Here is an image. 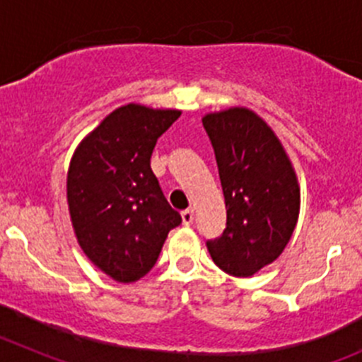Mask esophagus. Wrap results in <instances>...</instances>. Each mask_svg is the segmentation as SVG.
Here are the masks:
<instances>
[{"label":"esophagus","instance_id":"1","mask_svg":"<svg viewBox=\"0 0 362 362\" xmlns=\"http://www.w3.org/2000/svg\"><path fill=\"white\" fill-rule=\"evenodd\" d=\"M180 217H182V224H184V226H191L192 221H194V210L192 209L184 210V212L180 214Z\"/></svg>","mask_w":362,"mask_h":362}]
</instances>
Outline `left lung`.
Wrapping results in <instances>:
<instances>
[{"instance_id":"obj_1","label":"left lung","mask_w":362,"mask_h":362,"mask_svg":"<svg viewBox=\"0 0 362 362\" xmlns=\"http://www.w3.org/2000/svg\"><path fill=\"white\" fill-rule=\"evenodd\" d=\"M226 205V228L206 242L214 263L251 278L279 258L300 212L296 168L269 124L244 106L203 115Z\"/></svg>"}]
</instances>
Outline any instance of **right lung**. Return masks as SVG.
Masks as SVG:
<instances>
[{
    "label": "right lung",
    "mask_w": 362,
    "mask_h": 362,
    "mask_svg": "<svg viewBox=\"0 0 362 362\" xmlns=\"http://www.w3.org/2000/svg\"><path fill=\"white\" fill-rule=\"evenodd\" d=\"M180 115L125 104L88 132L70 159L66 205L77 244L118 283L148 274L182 221L150 168L157 139Z\"/></svg>",
    "instance_id": "obj_1"
}]
</instances>
